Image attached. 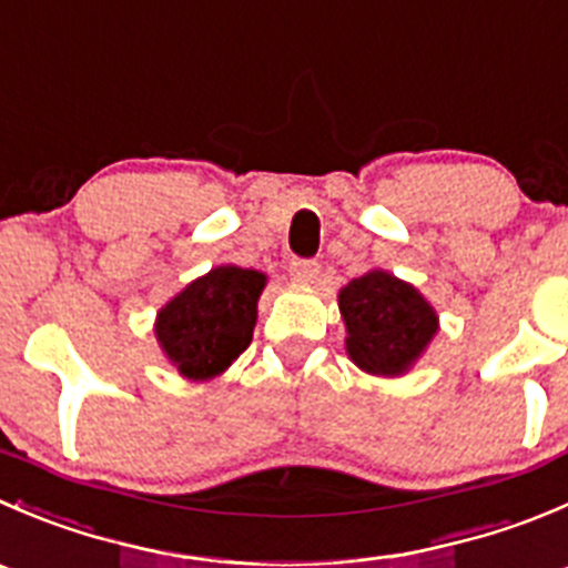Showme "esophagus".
Returning a JSON list of instances; mask_svg holds the SVG:
<instances>
[{
    "label": "esophagus",
    "mask_w": 568,
    "mask_h": 568,
    "mask_svg": "<svg viewBox=\"0 0 568 568\" xmlns=\"http://www.w3.org/2000/svg\"><path fill=\"white\" fill-rule=\"evenodd\" d=\"M318 272H322V266H318V261H311V257H294L288 266L291 280H296V283H313Z\"/></svg>",
    "instance_id": "esophagus-1"
}]
</instances>
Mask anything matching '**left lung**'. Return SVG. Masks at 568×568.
Here are the masks:
<instances>
[{
	"instance_id": "8db88e82",
	"label": "left lung",
	"mask_w": 568,
	"mask_h": 568,
	"mask_svg": "<svg viewBox=\"0 0 568 568\" xmlns=\"http://www.w3.org/2000/svg\"><path fill=\"white\" fill-rule=\"evenodd\" d=\"M346 352L372 374H402L436 335L438 316L413 285L388 272H368L338 294Z\"/></svg>"
}]
</instances>
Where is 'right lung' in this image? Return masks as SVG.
Listing matches in <instances>:
<instances>
[{
	"label": "right lung",
	"mask_w": 568,
	"mask_h": 568,
	"mask_svg": "<svg viewBox=\"0 0 568 568\" xmlns=\"http://www.w3.org/2000/svg\"><path fill=\"white\" fill-rule=\"evenodd\" d=\"M263 285L255 268L219 266L158 313V341L180 374L216 377L250 346Z\"/></svg>",
	"instance_id": "add662e5"
}]
</instances>
